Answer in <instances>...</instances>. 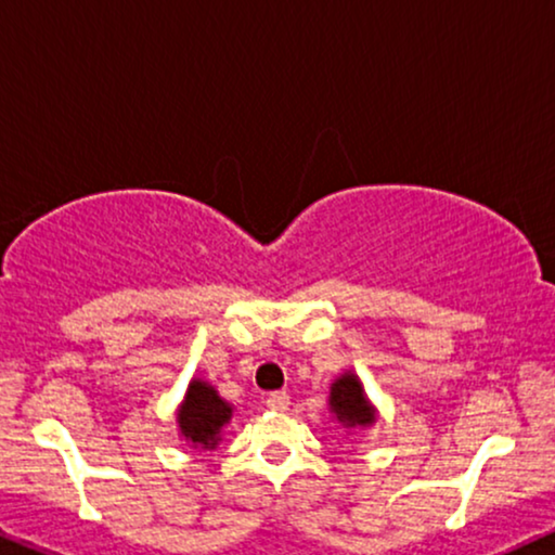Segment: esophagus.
<instances>
[{"instance_id": "obj_1", "label": "esophagus", "mask_w": 555, "mask_h": 555, "mask_svg": "<svg viewBox=\"0 0 555 555\" xmlns=\"http://www.w3.org/2000/svg\"><path fill=\"white\" fill-rule=\"evenodd\" d=\"M266 404H269L271 410H276V412H286V410H289L292 399H289V395H286V391H271V395L266 397Z\"/></svg>"}]
</instances>
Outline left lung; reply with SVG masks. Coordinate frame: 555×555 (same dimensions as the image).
<instances>
[{"label":"left lung","mask_w":555,"mask_h":555,"mask_svg":"<svg viewBox=\"0 0 555 555\" xmlns=\"http://www.w3.org/2000/svg\"><path fill=\"white\" fill-rule=\"evenodd\" d=\"M330 406H333L335 417L346 427L371 425L376 420L366 395H363L361 382L353 374L340 376L333 384V389H330Z\"/></svg>","instance_id":"left-lung-1"}]
</instances>
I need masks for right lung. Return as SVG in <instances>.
Returning <instances> with one entry per match:
<instances>
[{"label": "right lung", "instance_id": "right-lung-1", "mask_svg": "<svg viewBox=\"0 0 555 555\" xmlns=\"http://www.w3.org/2000/svg\"><path fill=\"white\" fill-rule=\"evenodd\" d=\"M233 410L225 399L217 397V391L209 384L194 378L186 389V399L179 410V427L186 440L194 446L215 448L220 440L222 425L228 423Z\"/></svg>", "mask_w": 555, "mask_h": 555}]
</instances>
